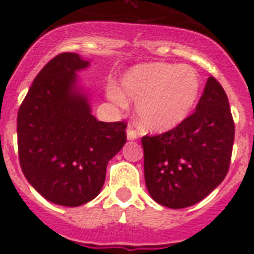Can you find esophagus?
<instances>
[{
    "label": "esophagus",
    "mask_w": 254,
    "mask_h": 254,
    "mask_svg": "<svg viewBox=\"0 0 254 254\" xmlns=\"http://www.w3.org/2000/svg\"><path fill=\"white\" fill-rule=\"evenodd\" d=\"M127 138H129V140H134V138L138 137L137 132H136V130H134L132 127H127Z\"/></svg>",
    "instance_id": "1"
}]
</instances>
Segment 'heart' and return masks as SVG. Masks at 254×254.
<instances>
[{
    "label": "heart",
    "instance_id": "1",
    "mask_svg": "<svg viewBox=\"0 0 254 254\" xmlns=\"http://www.w3.org/2000/svg\"><path fill=\"white\" fill-rule=\"evenodd\" d=\"M121 89L109 88L118 105L136 103L140 127L167 132L185 121L200 95V77L191 66L167 63L140 64L121 78Z\"/></svg>",
    "mask_w": 254,
    "mask_h": 254
}]
</instances>
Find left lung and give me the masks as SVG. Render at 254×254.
Instances as JSON below:
<instances>
[{
	"label": "left lung",
	"instance_id": "left-lung-1",
	"mask_svg": "<svg viewBox=\"0 0 254 254\" xmlns=\"http://www.w3.org/2000/svg\"><path fill=\"white\" fill-rule=\"evenodd\" d=\"M234 133L227 95L211 76L193 114L171 130L141 138L151 197L173 209L201 201L227 176Z\"/></svg>",
	"mask_w": 254,
	"mask_h": 254
}]
</instances>
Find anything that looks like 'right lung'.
Returning a JSON list of instances; mask_svg holds the SVG:
<instances>
[{
    "label": "right lung",
    "mask_w": 254,
    "mask_h": 254,
    "mask_svg": "<svg viewBox=\"0 0 254 254\" xmlns=\"http://www.w3.org/2000/svg\"><path fill=\"white\" fill-rule=\"evenodd\" d=\"M61 53L43 66L17 113L21 170L49 201L78 207L99 194L109 160L127 143L125 122L98 121L87 96L74 91L76 72L88 66Z\"/></svg>",
    "instance_id": "obj_1"
}]
</instances>
